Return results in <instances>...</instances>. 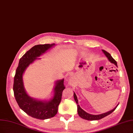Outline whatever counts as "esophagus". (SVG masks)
Instances as JSON below:
<instances>
[{"label":"esophagus","mask_w":133,"mask_h":133,"mask_svg":"<svg viewBox=\"0 0 133 133\" xmlns=\"http://www.w3.org/2000/svg\"><path fill=\"white\" fill-rule=\"evenodd\" d=\"M69 82H70V81H69ZM69 83H70V84H71V82H69Z\"/></svg>","instance_id":"1"}]
</instances>
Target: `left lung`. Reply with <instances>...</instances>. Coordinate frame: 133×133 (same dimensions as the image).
Wrapping results in <instances>:
<instances>
[{"label": "left lung", "mask_w": 133, "mask_h": 133, "mask_svg": "<svg viewBox=\"0 0 133 133\" xmlns=\"http://www.w3.org/2000/svg\"><path fill=\"white\" fill-rule=\"evenodd\" d=\"M102 51L104 52V54H105V55L107 56V57L108 58L109 61L111 63L114 64L116 66H117V64L116 61L112 57V56H111V55L109 54V53H108V52H107L104 50H102ZM74 99H75L76 104H77V112H78V114L79 116L83 119L88 120V121L99 120V119H102V118L105 117L107 116L108 115H109L110 114L112 113L113 111L116 109V108L117 107V106L118 105V104H117V105L114 109L108 111V112H105V113H104V114H100V115H93L89 114L86 112V111H84L83 109H82L80 107H79V105L78 104V99H77V96H76V95L75 93H74Z\"/></svg>", "instance_id": "left-lung-1"}]
</instances>
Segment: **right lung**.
Here are the masks:
<instances>
[{
	"mask_svg": "<svg viewBox=\"0 0 133 133\" xmlns=\"http://www.w3.org/2000/svg\"><path fill=\"white\" fill-rule=\"evenodd\" d=\"M55 44L37 45L33 46L20 58L14 77L13 90L16 100L24 112L33 118L46 119L54 117L58 112V105L62 99V92L65 89L64 79L56 82L54 95L50 100H39L30 97L24 87L23 74L27 67Z\"/></svg>",
	"mask_w": 133,
	"mask_h": 133,
	"instance_id": "obj_1",
	"label": "right lung"
}]
</instances>
